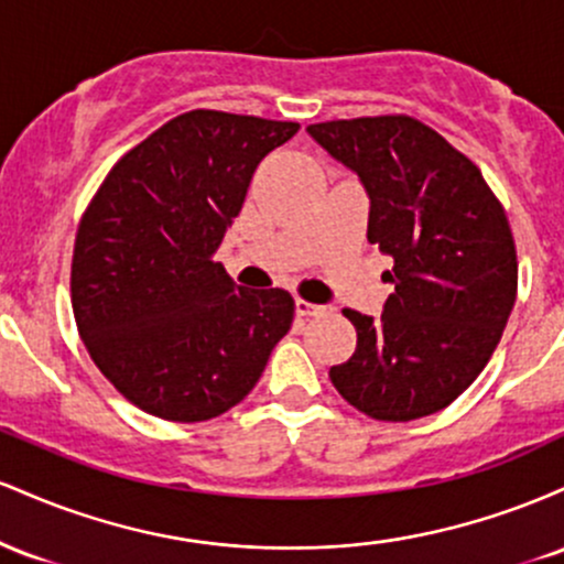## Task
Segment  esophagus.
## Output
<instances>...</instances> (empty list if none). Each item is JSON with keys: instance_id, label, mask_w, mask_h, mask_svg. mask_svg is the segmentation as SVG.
Masks as SVG:
<instances>
[{"instance_id": "obj_1", "label": "esophagus", "mask_w": 564, "mask_h": 564, "mask_svg": "<svg viewBox=\"0 0 564 564\" xmlns=\"http://www.w3.org/2000/svg\"><path fill=\"white\" fill-rule=\"evenodd\" d=\"M294 310H296V315H300V318H313V315H321L323 313L321 304H313V302H307V300H296L294 302Z\"/></svg>"}]
</instances>
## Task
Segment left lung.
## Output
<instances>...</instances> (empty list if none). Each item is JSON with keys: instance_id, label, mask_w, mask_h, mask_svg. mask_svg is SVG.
<instances>
[{"instance_id": "1", "label": "left lung", "mask_w": 564, "mask_h": 564, "mask_svg": "<svg viewBox=\"0 0 564 564\" xmlns=\"http://www.w3.org/2000/svg\"><path fill=\"white\" fill-rule=\"evenodd\" d=\"M364 183L368 241L392 257L394 294L358 332L352 358L328 377L379 422H413L451 405L480 377L517 300L507 212L482 172L413 116H364L307 127Z\"/></svg>"}]
</instances>
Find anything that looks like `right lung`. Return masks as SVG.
Returning <instances> with one entry per match:
<instances>
[{"label": "right lung", "instance_id": "right-lung-1", "mask_svg": "<svg viewBox=\"0 0 564 564\" xmlns=\"http://www.w3.org/2000/svg\"><path fill=\"white\" fill-rule=\"evenodd\" d=\"M300 124L187 111L124 153L76 230L70 304L129 403L193 424L254 390L294 321L283 289H243L212 260L257 164Z\"/></svg>", "mask_w": 564, "mask_h": 564}]
</instances>
